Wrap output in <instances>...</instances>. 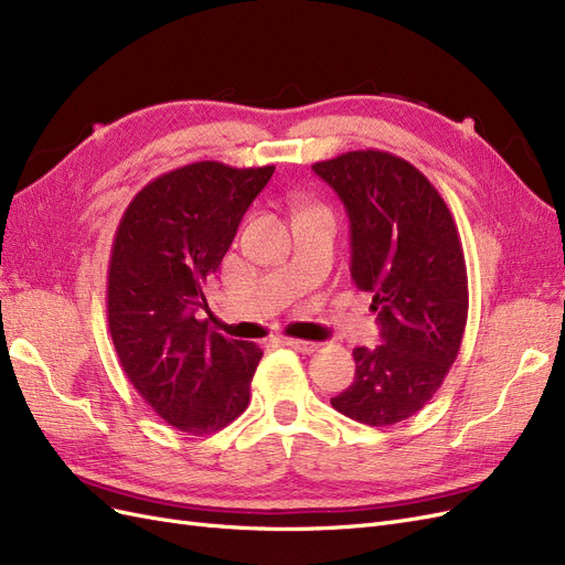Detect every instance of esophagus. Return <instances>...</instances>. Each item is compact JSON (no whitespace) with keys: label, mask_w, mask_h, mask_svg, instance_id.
<instances>
[{"label":"esophagus","mask_w":565,"mask_h":565,"mask_svg":"<svg viewBox=\"0 0 565 565\" xmlns=\"http://www.w3.org/2000/svg\"><path fill=\"white\" fill-rule=\"evenodd\" d=\"M282 344L299 353H313L320 349V344H316V341H303V339H282Z\"/></svg>","instance_id":"esophagus-1"}]
</instances>
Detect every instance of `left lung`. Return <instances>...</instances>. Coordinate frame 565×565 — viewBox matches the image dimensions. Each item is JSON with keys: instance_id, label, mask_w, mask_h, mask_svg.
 <instances>
[{"instance_id": "8db88e82", "label": "left lung", "mask_w": 565, "mask_h": 565, "mask_svg": "<svg viewBox=\"0 0 565 565\" xmlns=\"http://www.w3.org/2000/svg\"><path fill=\"white\" fill-rule=\"evenodd\" d=\"M313 172L351 221V280L372 295L382 344L353 351L355 380L330 403L367 426L398 424L434 398L467 328L469 285L446 200L386 150H351Z\"/></svg>"}]
</instances>
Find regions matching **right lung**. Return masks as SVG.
I'll list each match as a JSON object with an SVG mask.
<instances>
[{
	"instance_id": "add662e5",
	"label": "right lung",
	"mask_w": 565,
	"mask_h": 565,
	"mask_svg": "<svg viewBox=\"0 0 565 565\" xmlns=\"http://www.w3.org/2000/svg\"><path fill=\"white\" fill-rule=\"evenodd\" d=\"M276 167L193 162L129 202L108 266V328L125 374L174 429H224L249 405L264 351L210 330L202 287Z\"/></svg>"
}]
</instances>
